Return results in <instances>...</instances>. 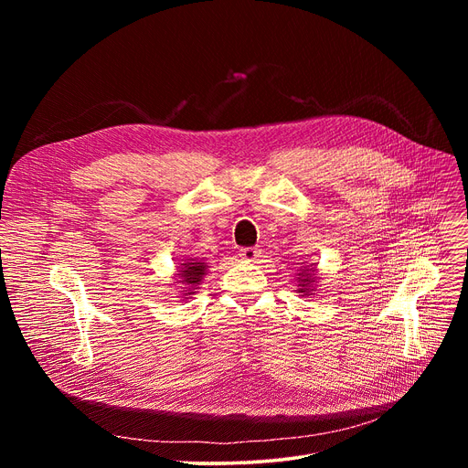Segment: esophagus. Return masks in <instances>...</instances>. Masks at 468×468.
Masks as SVG:
<instances>
[{"label":"esophagus","mask_w":468,"mask_h":468,"mask_svg":"<svg viewBox=\"0 0 468 468\" xmlns=\"http://www.w3.org/2000/svg\"><path fill=\"white\" fill-rule=\"evenodd\" d=\"M240 257L248 262H253V261H257V257H261V251L257 248H242Z\"/></svg>","instance_id":"esophagus-1"}]
</instances>
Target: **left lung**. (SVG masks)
Instances as JSON below:
<instances>
[{
    "label": "left lung",
    "mask_w": 468,
    "mask_h": 468,
    "mask_svg": "<svg viewBox=\"0 0 468 468\" xmlns=\"http://www.w3.org/2000/svg\"><path fill=\"white\" fill-rule=\"evenodd\" d=\"M314 264H307L302 266V269L296 272L298 276V292H302L303 296H311L314 291Z\"/></svg>",
    "instance_id": "8db88e82"
}]
</instances>
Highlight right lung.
Instances as JSON below:
<instances>
[{
  "instance_id": "add662e5",
  "label": "right lung",
  "mask_w": 468,
  "mask_h": 468,
  "mask_svg": "<svg viewBox=\"0 0 468 468\" xmlns=\"http://www.w3.org/2000/svg\"><path fill=\"white\" fill-rule=\"evenodd\" d=\"M207 262L199 257H186L183 259V262H179L177 266V274H176V283L185 285L183 289V298L194 294V291L197 289V285L202 283L206 272H207Z\"/></svg>"
}]
</instances>
